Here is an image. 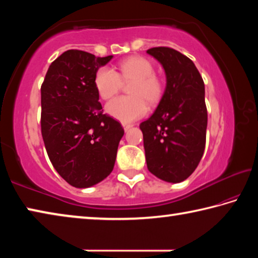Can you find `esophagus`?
<instances>
[{
	"instance_id": "34e87169",
	"label": "esophagus",
	"mask_w": 258,
	"mask_h": 258,
	"mask_svg": "<svg viewBox=\"0 0 258 258\" xmlns=\"http://www.w3.org/2000/svg\"><path fill=\"white\" fill-rule=\"evenodd\" d=\"M121 125H123V127H124V130H125V131H128L131 127H132V125H131V124H127V123H123Z\"/></svg>"
}]
</instances>
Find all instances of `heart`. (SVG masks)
<instances>
[{"instance_id":"1","label":"heart","mask_w":258,"mask_h":258,"mask_svg":"<svg viewBox=\"0 0 258 258\" xmlns=\"http://www.w3.org/2000/svg\"><path fill=\"white\" fill-rule=\"evenodd\" d=\"M119 73L109 67L98 69L94 85L100 98L110 100L123 89V82L128 84V97L113 99L106 107L107 112L123 123H131L149 110L150 103H157L163 97L164 82L155 74V67L150 60L143 56H132L121 61Z\"/></svg>"}]
</instances>
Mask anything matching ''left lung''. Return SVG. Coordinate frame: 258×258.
<instances>
[{"mask_svg": "<svg viewBox=\"0 0 258 258\" xmlns=\"http://www.w3.org/2000/svg\"><path fill=\"white\" fill-rule=\"evenodd\" d=\"M163 66L166 89L150 118L140 124L149 172L178 183L197 168L206 145L205 84L197 67L172 47L147 51Z\"/></svg>", "mask_w": 258, "mask_h": 258, "instance_id": "8db88e82", "label": "left lung"}]
</instances>
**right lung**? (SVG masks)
I'll return each mask as SVG.
<instances>
[{
	"instance_id": "1",
	"label": "right lung",
	"mask_w": 258,
	"mask_h": 258,
	"mask_svg": "<svg viewBox=\"0 0 258 258\" xmlns=\"http://www.w3.org/2000/svg\"><path fill=\"white\" fill-rule=\"evenodd\" d=\"M99 58L68 50L50 64L41 86V130L47 156L59 175L75 187H90L112 172L124 128L102 113L94 85Z\"/></svg>"
}]
</instances>
